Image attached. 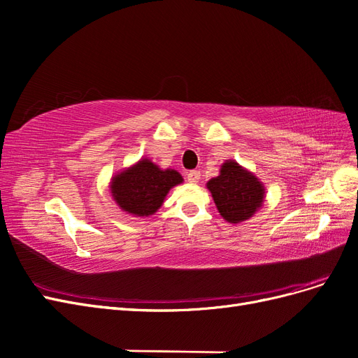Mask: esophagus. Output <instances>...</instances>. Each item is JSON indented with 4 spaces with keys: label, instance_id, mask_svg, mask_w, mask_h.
Returning a JSON list of instances; mask_svg holds the SVG:
<instances>
[{
    "label": "esophagus",
    "instance_id": "1",
    "mask_svg": "<svg viewBox=\"0 0 358 358\" xmlns=\"http://www.w3.org/2000/svg\"><path fill=\"white\" fill-rule=\"evenodd\" d=\"M187 180H188L189 183H199V180H200V171H197V170H191V171H188Z\"/></svg>",
    "mask_w": 358,
    "mask_h": 358
}]
</instances>
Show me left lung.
Instances as JSON below:
<instances>
[{
    "mask_svg": "<svg viewBox=\"0 0 358 358\" xmlns=\"http://www.w3.org/2000/svg\"><path fill=\"white\" fill-rule=\"evenodd\" d=\"M213 201L227 222L246 221L262 208L266 189L251 171L229 159L221 166L220 176L208 182Z\"/></svg>",
    "mask_w": 358,
    "mask_h": 358,
    "instance_id": "1",
    "label": "left lung"
}]
</instances>
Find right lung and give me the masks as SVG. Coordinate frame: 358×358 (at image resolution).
I'll return each instance as SVG.
<instances>
[{
    "label": "right lung",
    "mask_w": 358,
    "mask_h": 358,
    "mask_svg": "<svg viewBox=\"0 0 358 358\" xmlns=\"http://www.w3.org/2000/svg\"><path fill=\"white\" fill-rule=\"evenodd\" d=\"M180 173L173 169L161 170L148 158L122 170L112 178L110 191L116 204L134 216L154 215L169 191L182 183Z\"/></svg>",
    "instance_id": "right-lung-1"
}]
</instances>
